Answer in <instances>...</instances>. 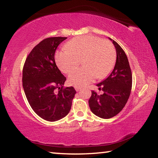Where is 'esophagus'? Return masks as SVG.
I'll use <instances>...</instances> for the list:
<instances>
[{
    "mask_svg": "<svg viewBox=\"0 0 158 158\" xmlns=\"http://www.w3.org/2000/svg\"><path fill=\"white\" fill-rule=\"evenodd\" d=\"M74 89H75L76 91H79V90H80V88H79V87H77V86H75V87H74Z\"/></svg>",
    "mask_w": 158,
    "mask_h": 158,
    "instance_id": "1",
    "label": "esophagus"
}]
</instances>
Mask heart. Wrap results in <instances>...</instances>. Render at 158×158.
<instances>
[{
	"label": "heart",
	"instance_id": "b5f03b06",
	"mask_svg": "<svg viewBox=\"0 0 158 158\" xmlns=\"http://www.w3.org/2000/svg\"><path fill=\"white\" fill-rule=\"evenodd\" d=\"M116 59V50L111 42L93 35L75 37L65 44V49L58 51L55 55L56 62L63 73L72 70L68 82L77 87L90 84L95 77L103 79L109 75ZM80 60L85 67L75 69Z\"/></svg>",
	"mask_w": 158,
	"mask_h": 158
}]
</instances>
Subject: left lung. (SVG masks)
Instances as JSON below:
<instances>
[{
	"instance_id": "obj_1",
	"label": "left lung",
	"mask_w": 158,
	"mask_h": 158,
	"mask_svg": "<svg viewBox=\"0 0 158 158\" xmlns=\"http://www.w3.org/2000/svg\"><path fill=\"white\" fill-rule=\"evenodd\" d=\"M116 50L114 68L107 78L97 84L104 92L98 95L92 90L89 100L93 114L102 118L108 119L116 116L126 105L132 84V72L129 61L123 49L116 41L112 40Z\"/></svg>"
}]
</instances>
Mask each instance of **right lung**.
Listing matches in <instances>:
<instances>
[{
    "instance_id": "add662e5",
    "label": "right lung",
    "mask_w": 158,
    "mask_h": 158,
    "mask_svg": "<svg viewBox=\"0 0 158 158\" xmlns=\"http://www.w3.org/2000/svg\"><path fill=\"white\" fill-rule=\"evenodd\" d=\"M67 37H48L37 44L23 68V90L31 108L48 121L63 118L70 111L76 93L73 86L64 88L66 77L56 64V50ZM58 88L59 92L55 90Z\"/></svg>"
}]
</instances>
